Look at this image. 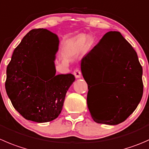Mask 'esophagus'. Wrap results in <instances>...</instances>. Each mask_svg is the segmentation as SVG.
Instances as JSON below:
<instances>
[{"label":"esophagus","mask_w":149,"mask_h":149,"mask_svg":"<svg viewBox=\"0 0 149 149\" xmlns=\"http://www.w3.org/2000/svg\"><path fill=\"white\" fill-rule=\"evenodd\" d=\"M73 75L75 76V77L77 78V79H79V78L81 77V70H79V69H75L74 71L73 72Z\"/></svg>","instance_id":"1"}]
</instances>
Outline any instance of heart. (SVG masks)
<instances>
[{"label": "heart", "mask_w": 149, "mask_h": 149, "mask_svg": "<svg viewBox=\"0 0 149 149\" xmlns=\"http://www.w3.org/2000/svg\"><path fill=\"white\" fill-rule=\"evenodd\" d=\"M73 44H74V46H76V47H81L83 45H84L86 48L89 49L93 45L94 39L91 36L86 37V36H84V35L81 34L76 37V39L74 40Z\"/></svg>", "instance_id": "1"}]
</instances>
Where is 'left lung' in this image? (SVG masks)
<instances>
[{"mask_svg": "<svg viewBox=\"0 0 149 149\" xmlns=\"http://www.w3.org/2000/svg\"><path fill=\"white\" fill-rule=\"evenodd\" d=\"M81 69L87 84H98L91 94L88 85V108L95 122L116 125L133 113L143 92V68L136 52L119 32L105 33L82 58Z\"/></svg>", "mask_w": 149, "mask_h": 149, "instance_id": "obj_1", "label": "left lung"}]
</instances>
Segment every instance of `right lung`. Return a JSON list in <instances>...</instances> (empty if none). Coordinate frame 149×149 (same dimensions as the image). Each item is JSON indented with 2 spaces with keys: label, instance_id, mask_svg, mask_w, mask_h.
<instances>
[{
  "label": "right lung",
  "instance_id": "right-lung-1",
  "mask_svg": "<svg viewBox=\"0 0 149 149\" xmlns=\"http://www.w3.org/2000/svg\"><path fill=\"white\" fill-rule=\"evenodd\" d=\"M57 36L46 29L30 30L13 52L6 69L5 86L14 108L27 120L43 123L61 113L73 74L56 76L54 60ZM55 47L49 61L48 53Z\"/></svg>",
  "mask_w": 149,
  "mask_h": 149
}]
</instances>
